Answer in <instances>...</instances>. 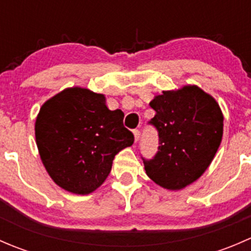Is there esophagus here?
I'll list each match as a JSON object with an SVG mask.
<instances>
[{"mask_svg": "<svg viewBox=\"0 0 251 251\" xmlns=\"http://www.w3.org/2000/svg\"><path fill=\"white\" fill-rule=\"evenodd\" d=\"M140 136H141L140 131L133 130V137H135V142H138V140H140Z\"/></svg>", "mask_w": 251, "mask_h": 251, "instance_id": "34e87169", "label": "esophagus"}]
</instances>
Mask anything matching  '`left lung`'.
<instances>
[{
	"label": "left lung",
	"instance_id": "obj_1",
	"mask_svg": "<svg viewBox=\"0 0 251 251\" xmlns=\"http://www.w3.org/2000/svg\"><path fill=\"white\" fill-rule=\"evenodd\" d=\"M149 105L160 146L151 160H143L147 176L169 191L186 188L206 171L221 144V108L197 85L163 91Z\"/></svg>",
	"mask_w": 251,
	"mask_h": 251
}]
</instances>
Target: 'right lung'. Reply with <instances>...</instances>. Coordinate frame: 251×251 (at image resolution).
I'll return each mask as SVG.
<instances>
[{"label":"right lung","instance_id":"right-lung-1","mask_svg":"<svg viewBox=\"0 0 251 251\" xmlns=\"http://www.w3.org/2000/svg\"><path fill=\"white\" fill-rule=\"evenodd\" d=\"M124 113L110 110L105 96L88 88L68 87L47 100L35 123L40 158L55 184L86 196L103 184L113 160L132 146Z\"/></svg>","mask_w":251,"mask_h":251}]
</instances>
